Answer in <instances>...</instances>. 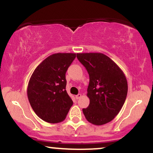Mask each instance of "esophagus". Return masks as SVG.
<instances>
[{"label":"esophagus","mask_w":153,"mask_h":153,"mask_svg":"<svg viewBox=\"0 0 153 153\" xmlns=\"http://www.w3.org/2000/svg\"><path fill=\"white\" fill-rule=\"evenodd\" d=\"M81 97H82V94H77V95H75V98H76V100H78V99H80Z\"/></svg>","instance_id":"1"}]
</instances>
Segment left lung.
Instances as JSON below:
<instances>
[{
  "instance_id": "left-lung-1",
  "label": "left lung",
  "mask_w": 153,
  "mask_h": 153,
  "mask_svg": "<svg viewBox=\"0 0 153 153\" xmlns=\"http://www.w3.org/2000/svg\"><path fill=\"white\" fill-rule=\"evenodd\" d=\"M90 76L87 96L90 104L82 111L89 122L101 126L119 113L128 92L125 74L114 61L102 53H77Z\"/></svg>"
}]
</instances>
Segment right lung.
I'll use <instances>...</instances> for the list:
<instances>
[{
	"instance_id": "obj_1",
	"label": "right lung",
	"mask_w": 153,
	"mask_h": 153,
	"mask_svg": "<svg viewBox=\"0 0 153 153\" xmlns=\"http://www.w3.org/2000/svg\"><path fill=\"white\" fill-rule=\"evenodd\" d=\"M75 57V53L52 54L31 75L27 90L29 102L46 122H61L72 107L73 102L65 90V73Z\"/></svg>"
}]
</instances>
